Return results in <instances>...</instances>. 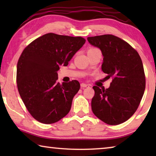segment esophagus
Listing matches in <instances>:
<instances>
[{
  "mask_svg": "<svg viewBox=\"0 0 156 156\" xmlns=\"http://www.w3.org/2000/svg\"><path fill=\"white\" fill-rule=\"evenodd\" d=\"M80 87L82 89H84V88H86V87H89V85L87 84H84V83H81L80 84Z\"/></svg>",
  "mask_w": 156,
  "mask_h": 156,
  "instance_id": "obj_1",
  "label": "esophagus"
}]
</instances>
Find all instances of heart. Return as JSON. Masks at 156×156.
<instances>
[{"label": "heart", "instance_id": "obj_1", "mask_svg": "<svg viewBox=\"0 0 156 156\" xmlns=\"http://www.w3.org/2000/svg\"><path fill=\"white\" fill-rule=\"evenodd\" d=\"M94 49H96V48H91V49H89L88 51H91V50H94Z\"/></svg>", "mask_w": 156, "mask_h": 156}]
</instances>
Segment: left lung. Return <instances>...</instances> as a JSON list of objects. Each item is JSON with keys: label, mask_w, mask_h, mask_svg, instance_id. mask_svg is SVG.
Masks as SVG:
<instances>
[{"label": "left lung", "mask_w": 156, "mask_h": 156, "mask_svg": "<svg viewBox=\"0 0 156 156\" xmlns=\"http://www.w3.org/2000/svg\"><path fill=\"white\" fill-rule=\"evenodd\" d=\"M87 40L101 50L102 70L107 79L112 78L108 89L93 87L92 112L108 125H120L133 115L143 96L146 79L141 58L128 43L112 34L88 37Z\"/></svg>", "instance_id": "8db88e82"}]
</instances>
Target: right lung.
Instances as JSON below:
<instances>
[{"instance_id": "add662e5", "label": "right lung", "mask_w": 156, "mask_h": 156, "mask_svg": "<svg viewBox=\"0 0 156 156\" xmlns=\"http://www.w3.org/2000/svg\"><path fill=\"white\" fill-rule=\"evenodd\" d=\"M80 36L46 34L25 47L18 59V90L32 117L43 124L59 121L69 112L80 89L78 80L57 83L60 66L69 61L85 43Z\"/></svg>"}]
</instances>
